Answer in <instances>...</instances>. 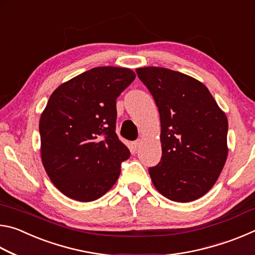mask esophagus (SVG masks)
Wrapping results in <instances>:
<instances>
[{
  "mask_svg": "<svg viewBox=\"0 0 255 255\" xmlns=\"http://www.w3.org/2000/svg\"><path fill=\"white\" fill-rule=\"evenodd\" d=\"M139 145H140V140H139V139H137V140H135V141H132V144H131V148H132L133 152H136V150L138 149V147H139Z\"/></svg>",
  "mask_w": 255,
  "mask_h": 255,
  "instance_id": "obj_1",
  "label": "esophagus"
}]
</instances>
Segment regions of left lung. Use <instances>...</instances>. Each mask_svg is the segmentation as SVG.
I'll return each instance as SVG.
<instances>
[{
  "label": "left lung",
  "mask_w": 255,
  "mask_h": 255,
  "mask_svg": "<svg viewBox=\"0 0 255 255\" xmlns=\"http://www.w3.org/2000/svg\"><path fill=\"white\" fill-rule=\"evenodd\" d=\"M136 73L161 119L162 157L148 169L154 187L176 202L199 199L225 165L226 115L209 90L191 76L163 67H141Z\"/></svg>",
  "instance_id": "1"
}]
</instances>
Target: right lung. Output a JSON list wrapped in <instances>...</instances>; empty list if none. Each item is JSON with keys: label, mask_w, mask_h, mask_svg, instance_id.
<instances>
[{"label": "right lung", "mask_w": 255, "mask_h": 255, "mask_svg": "<svg viewBox=\"0 0 255 255\" xmlns=\"http://www.w3.org/2000/svg\"><path fill=\"white\" fill-rule=\"evenodd\" d=\"M135 77L129 68L96 67L59 85L47 102L39 123L42 164L71 199L102 197L130 156L116 133V100Z\"/></svg>", "instance_id": "right-lung-1"}]
</instances>
